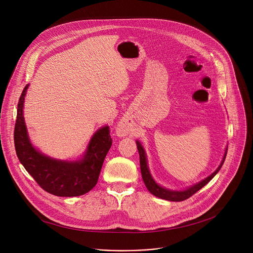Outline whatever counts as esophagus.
I'll return each mask as SVG.
<instances>
[{
	"label": "esophagus",
	"instance_id": "esophagus-1",
	"mask_svg": "<svg viewBox=\"0 0 253 253\" xmlns=\"http://www.w3.org/2000/svg\"><path fill=\"white\" fill-rule=\"evenodd\" d=\"M130 131H131V128H130L129 124L125 121L121 122L117 127V134H118V136H121V137L126 136L127 134L130 133Z\"/></svg>",
	"mask_w": 253,
	"mask_h": 253
}]
</instances>
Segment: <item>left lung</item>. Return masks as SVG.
<instances>
[{"instance_id": "left-lung-1", "label": "left lung", "mask_w": 253, "mask_h": 253, "mask_svg": "<svg viewBox=\"0 0 253 253\" xmlns=\"http://www.w3.org/2000/svg\"><path fill=\"white\" fill-rule=\"evenodd\" d=\"M137 143V149L139 152V156H140V169H141V174H142V178L143 181L145 183L147 189L155 196L165 199V200H169V201H183L188 199L189 197H191L193 194H195L198 190H200L203 186H205L210 180L218 173V171L220 170V168L222 167L225 157H226V152L224 154V157L220 163V165L218 166V168L216 169L210 176H208L207 178H205L204 180H202L201 182L189 187L186 190L183 191H173V190H168L166 188H163L161 186H159L151 176L148 166H147V161H146V155H145V151H144L142 145L140 144L139 141H136Z\"/></svg>"}]
</instances>
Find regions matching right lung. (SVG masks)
<instances>
[{"label":"right lung","instance_id":"right-lung-1","mask_svg":"<svg viewBox=\"0 0 253 253\" xmlns=\"http://www.w3.org/2000/svg\"><path fill=\"white\" fill-rule=\"evenodd\" d=\"M28 85L18 102L14 142L17 156L38 185L56 196L73 197L89 192L96 184L104 159L111 148L109 127L99 129L92 137L88 150L81 161L55 160L36 150L30 143L23 107Z\"/></svg>","mask_w":253,"mask_h":253}]
</instances>
